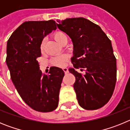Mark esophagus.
Segmentation results:
<instances>
[{"mask_svg": "<svg viewBox=\"0 0 130 130\" xmlns=\"http://www.w3.org/2000/svg\"><path fill=\"white\" fill-rule=\"evenodd\" d=\"M62 70H63V71H64V73H68V70L67 68H63Z\"/></svg>", "mask_w": 130, "mask_h": 130, "instance_id": "obj_1", "label": "esophagus"}]
</instances>
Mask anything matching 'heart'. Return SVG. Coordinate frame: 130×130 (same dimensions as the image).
<instances>
[{
    "mask_svg": "<svg viewBox=\"0 0 130 130\" xmlns=\"http://www.w3.org/2000/svg\"><path fill=\"white\" fill-rule=\"evenodd\" d=\"M53 38L55 41L59 44L63 45L65 42H68V36L66 34L62 31H57L53 34ZM43 41H42L41 45V49H43ZM68 60V57L65 55H57L53 57L51 59V62L53 65L58 67H62Z\"/></svg>",
    "mask_w": 130,
    "mask_h": 130,
    "instance_id": "b5f03b06",
    "label": "heart"
}]
</instances>
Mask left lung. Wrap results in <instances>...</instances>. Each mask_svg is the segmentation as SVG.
<instances>
[{"instance_id":"8db88e82","label":"left lung","mask_w":130,"mask_h":130,"mask_svg":"<svg viewBox=\"0 0 130 130\" xmlns=\"http://www.w3.org/2000/svg\"><path fill=\"white\" fill-rule=\"evenodd\" d=\"M57 26L72 38L73 67L85 73L75 77L73 88L79 105L87 110L101 108L111 99L117 81V60L111 40L98 25L83 18L62 21Z\"/></svg>"}]
</instances>
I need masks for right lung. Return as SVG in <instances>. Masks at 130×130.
Masks as SVG:
<instances>
[{"mask_svg": "<svg viewBox=\"0 0 130 130\" xmlns=\"http://www.w3.org/2000/svg\"><path fill=\"white\" fill-rule=\"evenodd\" d=\"M54 20L26 21L12 33L7 43V66L15 87L24 102L35 111L51 112L57 107L64 72L50 68L49 74L40 70L43 38L57 29Z\"/></svg>", "mask_w": 130, "mask_h": 130, "instance_id": "obj_1", "label": "right lung"}]
</instances>
